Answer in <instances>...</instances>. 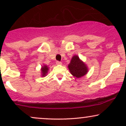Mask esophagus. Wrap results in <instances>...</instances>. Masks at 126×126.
<instances>
[{"label": "esophagus", "instance_id": "1", "mask_svg": "<svg viewBox=\"0 0 126 126\" xmlns=\"http://www.w3.org/2000/svg\"><path fill=\"white\" fill-rule=\"evenodd\" d=\"M56 64H58V65H61L62 64V63L61 62H59V61H57L56 62Z\"/></svg>", "mask_w": 126, "mask_h": 126}]
</instances>
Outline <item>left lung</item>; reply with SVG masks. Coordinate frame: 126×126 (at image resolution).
Instances as JSON below:
<instances>
[{
  "label": "left lung",
  "mask_w": 126,
  "mask_h": 126,
  "mask_svg": "<svg viewBox=\"0 0 126 126\" xmlns=\"http://www.w3.org/2000/svg\"><path fill=\"white\" fill-rule=\"evenodd\" d=\"M68 67L71 74L78 78L84 76L88 72L86 66L79 59L78 56H74L72 57Z\"/></svg>",
  "instance_id": "8db88e82"
}]
</instances>
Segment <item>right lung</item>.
Here are the masks:
<instances>
[{"label":"right lung","mask_w":126,"mask_h":126,"mask_svg":"<svg viewBox=\"0 0 126 126\" xmlns=\"http://www.w3.org/2000/svg\"><path fill=\"white\" fill-rule=\"evenodd\" d=\"M48 70V67H47V66H46V65H44V66L42 67L41 71H42V73H43V74H42L43 76H46V74H47Z\"/></svg>","instance_id":"1"}]
</instances>
